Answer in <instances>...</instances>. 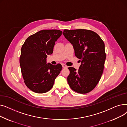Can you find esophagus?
<instances>
[{
    "instance_id": "34e87169",
    "label": "esophagus",
    "mask_w": 127,
    "mask_h": 127,
    "mask_svg": "<svg viewBox=\"0 0 127 127\" xmlns=\"http://www.w3.org/2000/svg\"><path fill=\"white\" fill-rule=\"evenodd\" d=\"M62 67H63V68H67V66H66V65H65V64H62Z\"/></svg>"
}]
</instances>
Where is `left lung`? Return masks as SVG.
I'll return each mask as SVG.
<instances>
[{
	"instance_id": "8db88e82",
	"label": "left lung",
	"mask_w": 127,
	"mask_h": 127,
	"mask_svg": "<svg viewBox=\"0 0 127 127\" xmlns=\"http://www.w3.org/2000/svg\"><path fill=\"white\" fill-rule=\"evenodd\" d=\"M63 34L81 62L78 71L68 67V83L76 92L88 93L96 87L102 75L106 58L104 42L96 32L89 30L65 29Z\"/></svg>"
}]
</instances>
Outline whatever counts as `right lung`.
Listing matches in <instances>:
<instances>
[{
	"instance_id": "add662e5",
	"label": "right lung",
	"mask_w": 127,
	"mask_h": 127,
	"mask_svg": "<svg viewBox=\"0 0 127 127\" xmlns=\"http://www.w3.org/2000/svg\"><path fill=\"white\" fill-rule=\"evenodd\" d=\"M62 31L43 30L26 39L21 49L19 63L24 82L32 91L39 94L51 89L55 80L62 70V65L46 63Z\"/></svg>"
}]
</instances>
